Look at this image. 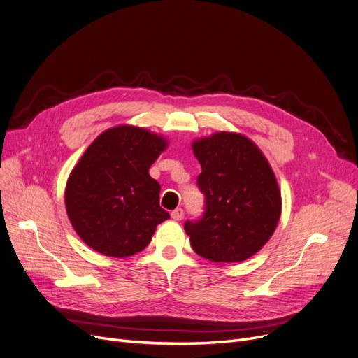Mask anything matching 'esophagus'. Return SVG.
Wrapping results in <instances>:
<instances>
[{
  "label": "esophagus",
  "instance_id": "esophagus-1",
  "mask_svg": "<svg viewBox=\"0 0 358 358\" xmlns=\"http://www.w3.org/2000/svg\"><path fill=\"white\" fill-rule=\"evenodd\" d=\"M171 217H173L174 220H181V219L184 217V210H182L181 208L173 210V212H171Z\"/></svg>",
  "mask_w": 358,
  "mask_h": 358
}]
</instances>
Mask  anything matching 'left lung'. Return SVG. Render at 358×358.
<instances>
[{
  "instance_id": "1",
  "label": "left lung",
  "mask_w": 358,
  "mask_h": 358,
  "mask_svg": "<svg viewBox=\"0 0 358 358\" xmlns=\"http://www.w3.org/2000/svg\"><path fill=\"white\" fill-rule=\"evenodd\" d=\"M201 165L204 216L184 223L196 254L215 262H242L273 236L281 216V193L273 168L245 135L216 134L192 143Z\"/></svg>"
}]
</instances>
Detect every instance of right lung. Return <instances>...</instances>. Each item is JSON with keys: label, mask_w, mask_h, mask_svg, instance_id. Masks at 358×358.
Instances as JSON below:
<instances>
[{"label": "right lung", "mask_w": 358, "mask_h": 358, "mask_svg": "<svg viewBox=\"0 0 358 358\" xmlns=\"http://www.w3.org/2000/svg\"><path fill=\"white\" fill-rule=\"evenodd\" d=\"M168 141L131 124L104 130L71 171L65 208L75 232L90 248L126 258L148 247L169 217L159 206L161 185L149 168Z\"/></svg>", "instance_id": "right-lung-1"}]
</instances>
